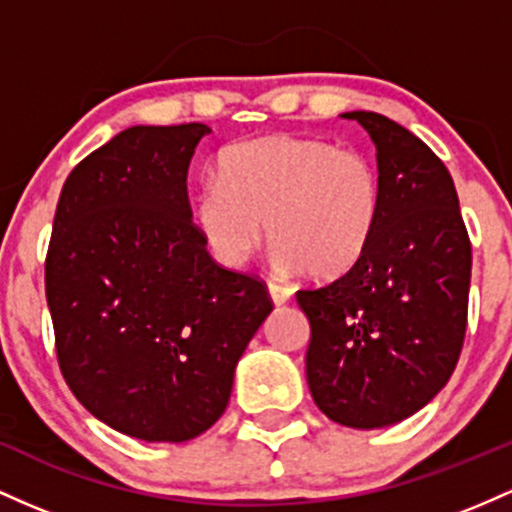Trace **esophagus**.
<instances>
[{
  "label": "esophagus",
  "mask_w": 512,
  "mask_h": 512,
  "mask_svg": "<svg viewBox=\"0 0 512 512\" xmlns=\"http://www.w3.org/2000/svg\"><path fill=\"white\" fill-rule=\"evenodd\" d=\"M268 295H271V300L275 307H280V304H285L287 300L292 297V290L285 285H278V283H268Z\"/></svg>",
  "instance_id": "obj_1"
}]
</instances>
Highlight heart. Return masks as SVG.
Instances as JSON below:
<instances>
[{"instance_id": "1", "label": "heart", "mask_w": 512, "mask_h": 512, "mask_svg": "<svg viewBox=\"0 0 512 512\" xmlns=\"http://www.w3.org/2000/svg\"><path fill=\"white\" fill-rule=\"evenodd\" d=\"M217 174L195 193L193 225L225 268L246 266L268 232L280 273L338 278L365 256L380 220L375 164L317 137L241 142L222 154Z\"/></svg>"}]
</instances>
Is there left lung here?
Returning a JSON list of instances; mask_svg holds the SVG:
<instances>
[{
    "label": "left lung",
    "instance_id": "1",
    "mask_svg": "<svg viewBox=\"0 0 512 512\" xmlns=\"http://www.w3.org/2000/svg\"><path fill=\"white\" fill-rule=\"evenodd\" d=\"M377 149L382 210L365 256L297 290L309 319L307 384L331 421L372 430L421 411L445 387L467 331L472 244L450 171L426 142L350 111Z\"/></svg>",
    "mask_w": 512,
    "mask_h": 512
}]
</instances>
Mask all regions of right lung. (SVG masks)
Returning a JSON list of instances; mask_svg holds the SVG:
<instances>
[{
    "label": "right lung",
    "mask_w": 512,
    "mask_h": 512,
    "mask_svg": "<svg viewBox=\"0 0 512 512\" xmlns=\"http://www.w3.org/2000/svg\"><path fill=\"white\" fill-rule=\"evenodd\" d=\"M203 123L135 125L67 176L45 258L57 360L91 416L186 442L222 416L273 312L266 285L212 261L188 205Z\"/></svg>",
    "instance_id": "1"
}]
</instances>
